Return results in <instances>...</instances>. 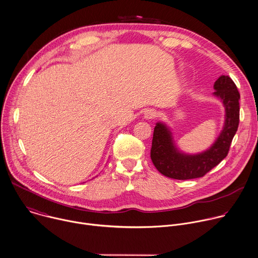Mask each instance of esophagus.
I'll return each mask as SVG.
<instances>
[{
    "label": "esophagus",
    "mask_w": 258,
    "mask_h": 258,
    "mask_svg": "<svg viewBox=\"0 0 258 258\" xmlns=\"http://www.w3.org/2000/svg\"><path fill=\"white\" fill-rule=\"evenodd\" d=\"M155 117H157V112H156L155 110L149 109V110H147V111L145 112V118H147V119H153V118H155Z\"/></svg>",
    "instance_id": "1"
}]
</instances>
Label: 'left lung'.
<instances>
[{
    "label": "left lung",
    "mask_w": 258,
    "mask_h": 258,
    "mask_svg": "<svg viewBox=\"0 0 258 258\" xmlns=\"http://www.w3.org/2000/svg\"><path fill=\"white\" fill-rule=\"evenodd\" d=\"M214 94L226 108V119L222 133L215 144L206 152L198 155L180 153L174 146L167 126L158 122L154 128L151 159L154 166L166 177L187 180L205 176L229 153L232 140L239 125V99L237 86L229 76H221L214 85Z\"/></svg>",
    "instance_id": "left-lung-1"
}]
</instances>
